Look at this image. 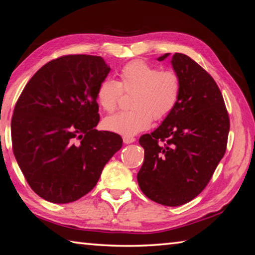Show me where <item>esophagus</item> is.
<instances>
[{"label":"esophagus","instance_id":"34e87169","mask_svg":"<svg viewBox=\"0 0 255 255\" xmlns=\"http://www.w3.org/2000/svg\"><path fill=\"white\" fill-rule=\"evenodd\" d=\"M123 140H124L125 144H131V143H133V141L136 140V138L135 137H130V136H124L123 137Z\"/></svg>","mask_w":255,"mask_h":255}]
</instances>
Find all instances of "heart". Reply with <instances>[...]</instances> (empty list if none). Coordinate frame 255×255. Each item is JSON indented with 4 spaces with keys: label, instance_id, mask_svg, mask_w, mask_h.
<instances>
[{
    "label": "heart",
    "instance_id": "1",
    "mask_svg": "<svg viewBox=\"0 0 255 255\" xmlns=\"http://www.w3.org/2000/svg\"><path fill=\"white\" fill-rule=\"evenodd\" d=\"M120 81L106 77L98 85L97 101L103 110L114 112L124 92H135L130 111L118 112L105 119L107 130L132 136L146 130L153 119L167 117L178 105L182 82L175 71H161L144 60H132L119 73Z\"/></svg>",
    "mask_w": 255,
    "mask_h": 255
}]
</instances>
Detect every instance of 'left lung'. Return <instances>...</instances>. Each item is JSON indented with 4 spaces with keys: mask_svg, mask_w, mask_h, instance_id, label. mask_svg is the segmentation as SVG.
<instances>
[{
    "mask_svg": "<svg viewBox=\"0 0 255 255\" xmlns=\"http://www.w3.org/2000/svg\"><path fill=\"white\" fill-rule=\"evenodd\" d=\"M171 62L182 82L181 97L161 126L140 136L145 155L137 181L150 200L176 207L208 184L226 152L230 117L208 72L184 54L175 53Z\"/></svg>",
    "mask_w": 255,
    "mask_h": 255,
    "instance_id": "8db88e82",
    "label": "left lung"
}]
</instances>
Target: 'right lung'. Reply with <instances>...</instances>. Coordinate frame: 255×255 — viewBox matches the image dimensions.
<instances>
[{"label": "right lung", "instance_id": "1", "mask_svg": "<svg viewBox=\"0 0 255 255\" xmlns=\"http://www.w3.org/2000/svg\"><path fill=\"white\" fill-rule=\"evenodd\" d=\"M110 66L100 56L65 55L29 80L11 120L12 149L34 192L68 204L91 191L122 148L118 133L99 131L97 89Z\"/></svg>", "mask_w": 255, "mask_h": 255}]
</instances>
